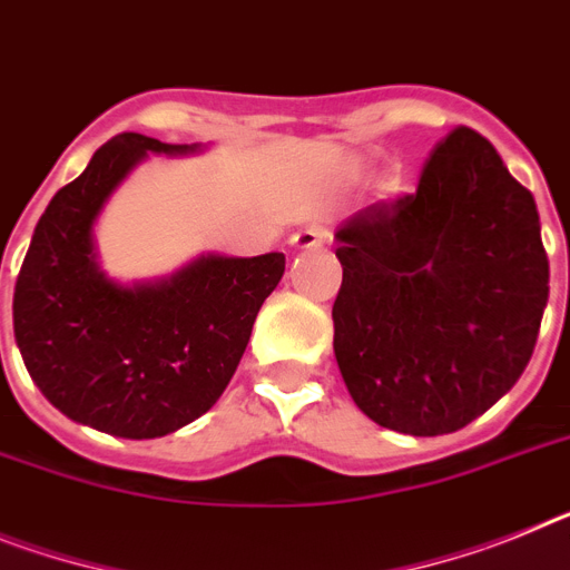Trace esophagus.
Wrapping results in <instances>:
<instances>
[{"label":"esophagus","instance_id":"34e87169","mask_svg":"<svg viewBox=\"0 0 570 570\" xmlns=\"http://www.w3.org/2000/svg\"><path fill=\"white\" fill-rule=\"evenodd\" d=\"M328 242V230H323V227L311 225V227H303V230H296L294 236H291L288 245L294 247V250H311V247H320Z\"/></svg>","mask_w":570,"mask_h":570}]
</instances>
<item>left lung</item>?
<instances>
[{
    "label": "left lung",
    "instance_id": "1",
    "mask_svg": "<svg viewBox=\"0 0 570 570\" xmlns=\"http://www.w3.org/2000/svg\"><path fill=\"white\" fill-rule=\"evenodd\" d=\"M334 357L363 415L446 435L522 377L548 305L537 202L488 138L459 126L412 196L345 218Z\"/></svg>",
    "mask_w": 570,
    "mask_h": 570
}]
</instances>
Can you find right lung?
<instances>
[{
    "label": "right lung",
    "instance_id": "obj_1",
    "mask_svg": "<svg viewBox=\"0 0 570 570\" xmlns=\"http://www.w3.org/2000/svg\"><path fill=\"white\" fill-rule=\"evenodd\" d=\"M202 144L111 138L37 222L13 291V334L31 381L66 417L118 438L193 424L230 383L285 256H198L173 276L124 282L97 262L95 222L146 155Z\"/></svg>",
    "mask_w": 570,
    "mask_h": 570
}]
</instances>
